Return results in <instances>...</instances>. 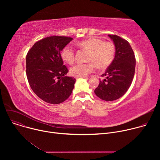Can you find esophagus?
I'll return each instance as SVG.
<instances>
[{
	"instance_id": "1",
	"label": "esophagus",
	"mask_w": 160,
	"mask_h": 160,
	"mask_svg": "<svg viewBox=\"0 0 160 160\" xmlns=\"http://www.w3.org/2000/svg\"><path fill=\"white\" fill-rule=\"evenodd\" d=\"M75 78L76 79H78V78H87V77H79V76H75Z\"/></svg>"
}]
</instances>
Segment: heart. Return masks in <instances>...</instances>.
Here are the masks:
<instances>
[{
    "instance_id": "obj_1",
    "label": "heart",
    "mask_w": 160,
    "mask_h": 160,
    "mask_svg": "<svg viewBox=\"0 0 160 160\" xmlns=\"http://www.w3.org/2000/svg\"><path fill=\"white\" fill-rule=\"evenodd\" d=\"M77 46L88 51L87 61L85 64H77L70 69L72 75L85 77L94 72L95 65L99 69L108 68L115 59L116 55L115 45L112 42H104L97 38H89L78 42ZM62 60L68 64L75 61V50L70 45H66L61 51Z\"/></svg>"
}]
</instances>
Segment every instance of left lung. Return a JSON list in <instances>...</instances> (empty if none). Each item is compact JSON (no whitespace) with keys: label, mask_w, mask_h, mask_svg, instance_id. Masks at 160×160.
<instances>
[{"label":"left lung","mask_w":160,"mask_h":160,"mask_svg":"<svg viewBox=\"0 0 160 160\" xmlns=\"http://www.w3.org/2000/svg\"><path fill=\"white\" fill-rule=\"evenodd\" d=\"M116 47L115 58L95 89L96 95L102 100L115 101L123 96L129 88L135 73V58L128 41L116 35H108Z\"/></svg>","instance_id":"8db88e82"}]
</instances>
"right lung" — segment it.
<instances>
[{"instance_id": "obj_1", "label": "right lung", "mask_w": 160, "mask_h": 160, "mask_svg": "<svg viewBox=\"0 0 160 160\" xmlns=\"http://www.w3.org/2000/svg\"><path fill=\"white\" fill-rule=\"evenodd\" d=\"M72 40L64 36L48 37L37 42L27 53L28 83L34 93L45 102L61 103L72 92L76 80L66 76L68 70L60 54Z\"/></svg>"}]
</instances>
